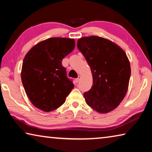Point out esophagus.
Listing matches in <instances>:
<instances>
[{"label": "esophagus", "instance_id": "esophagus-1", "mask_svg": "<svg viewBox=\"0 0 152 152\" xmlns=\"http://www.w3.org/2000/svg\"><path fill=\"white\" fill-rule=\"evenodd\" d=\"M80 79H81V76H79L78 77L75 79V81H76V83H79V81H80Z\"/></svg>", "mask_w": 152, "mask_h": 152}]
</instances>
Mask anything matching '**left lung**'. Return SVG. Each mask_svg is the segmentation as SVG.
Here are the masks:
<instances>
[{
    "label": "left lung",
    "instance_id": "8db88e82",
    "mask_svg": "<svg viewBox=\"0 0 152 152\" xmlns=\"http://www.w3.org/2000/svg\"><path fill=\"white\" fill-rule=\"evenodd\" d=\"M77 48L90 66L93 85L83 94L87 104L99 113L115 109L127 92L130 63L117 44L91 36L78 39Z\"/></svg>",
    "mask_w": 152,
    "mask_h": 152
}]
</instances>
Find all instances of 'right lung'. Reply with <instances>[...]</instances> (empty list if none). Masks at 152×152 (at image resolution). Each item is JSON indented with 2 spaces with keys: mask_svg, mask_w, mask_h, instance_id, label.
Instances as JSON below:
<instances>
[{
  "mask_svg": "<svg viewBox=\"0 0 152 152\" xmlns=\"http://www.w3.org/2000/svg\"><path fill=\"white\" fill-rule=\"evenodd\" d=\"M74 39L51 38L29 50L22 64L21 77L31 102L45 112L63 104L74 88L62 61L73 50Z\"/></svg>",
  "mask_w": 152,
  "mask_h": 152,
  "instance_id": "add662e5",
  "label": "right lung"
}]
</instances>
